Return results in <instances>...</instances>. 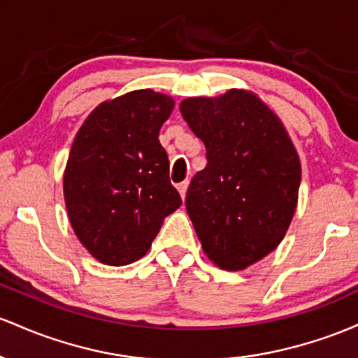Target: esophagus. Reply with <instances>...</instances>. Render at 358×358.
<instances>
[{"mask_svg": "<svg viewBox=\"0 0 358 358\" xmlns=\"http://www.w3.org/2000/svg\"><path fill=\"white\" fill-rule=\"evenodd\" d=\"M187 186H189V182H187V180H184V182H179L178 184V191H179V194H180V198H186V192H187Z\"/></svg>", "mask_w": 358, "mask_h": 358, "instance_id": "obj_1", "label": "esophagus"}]
</instances>
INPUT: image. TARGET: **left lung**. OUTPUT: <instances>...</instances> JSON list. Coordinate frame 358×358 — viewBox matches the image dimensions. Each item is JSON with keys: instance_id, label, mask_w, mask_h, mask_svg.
<instances>
[{"instance_id": "1", "label": "left lung", "mask_w": 358, "mask_h": 358, "mask_svg": "<svg viewBox=\"0 0 358 358\" xmlns=\"http://www.w3.org/2000/svg\"><path fill=\"white\" fill-rule=\"evenodd\" d=\"M179 110L208 159L187 189V215L216 267L245 271L286 236L298 206V152L279 116L254 91L186 98Z\"/></svg>"}]
</instances>
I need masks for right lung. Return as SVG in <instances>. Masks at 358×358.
<instances>
[{
    "label": "right lung",
    "mask_w": 358,
    "mask_h": 358,
    "mask_svg": "<svg viewBox=\"0 0 358 358\" xmlns=\"http://www.w3.org/2000/svg\"><path fill=\"white\" fill-rule=\"evenodd\" d=\"M172 110L174 99L164 92L130 91L98 104L76 134L64 201L76 236L101 264L142 259L182 203L159 142Z\"/></svg>",
    "instance_id": "obj_1"
}]
</instances>
